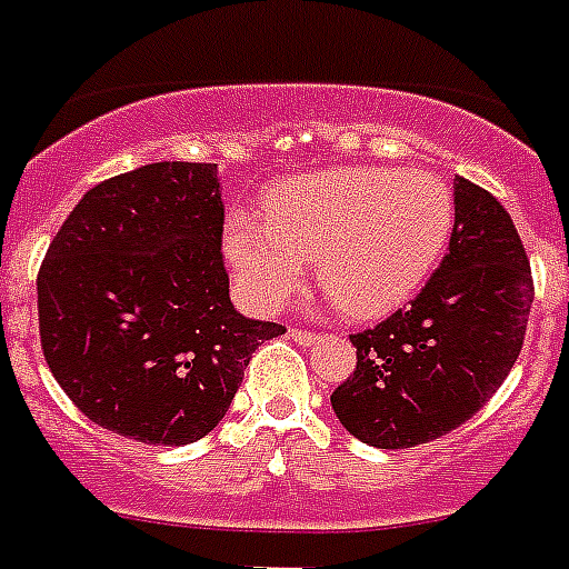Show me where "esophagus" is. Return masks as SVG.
Returning a JSON list of instances; mask_svg holds the SVG:
<instances>
[{"label": "esophagus", "instance_id": "34e87169", "mask_svg": "<svg viewBox=\"0 0 569 569\" xmlns=\"http://www.w3.org/2000/svg\"><path fill=\"white\" fill-rule=\"evenodd\" d=\"M290 338L297 340V343H302V347H313V343L320 340V335L308 329H290Z\"/></svg>", "mask_w": 569, "mask_h": 569}]
</instances>
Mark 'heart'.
I'll list each match as a JSON object with an SVG mask.
<instances>
[{
	"label": "heart",
	"instance_id": "heart-1",
	"mask_svg": "<svg viewBox=\"0 0 569 569\" xmlns=\"http://www.w3.org/2000/svg\"><path fill=\"white\" fill-rule=\"evenodd\" d=\"M456 229V199L429 170L338 167L279 181L267 217L231 211L222 249L238 293L276 313L308 270L349 317H381L422 288Z\"/></svg>",
	"mask_w": 569,
	"mask_h": 569
}]
</instances>
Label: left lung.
Segmentation results:
<instances>
[{
  "label": "left lung",
  "mask_w": 569,
  "mask_h": 569,
  "mask_svg": "<svg viewBox=\"0 0 569 569\" xmlns=\"http://www.w3.org/2000/svg\"><path fill=\"white\" fill-rule=\"evenodd\" d=\"M535 299L508 211L456 179V229L426 288L376 329L352 335L356 372L331 393L349 435L408 449L449 435L488 402L515 367Z\"/></svg>",
  "instance_id": "obj_1"
}]
</instances>
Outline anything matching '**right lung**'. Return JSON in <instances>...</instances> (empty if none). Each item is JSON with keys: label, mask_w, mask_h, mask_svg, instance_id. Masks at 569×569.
Here are the masks:
<instances>
[{"label": "right lung", "mask_w": 569, "mask_h": 569, "mask_svg": "<svg viewBox=\"0 0 569 569\" xmlns=\"http://www.w3.org/2000/svg\"><path fill=\"white\" fill-rule=\"evenodd\" d=\"M217 163L158 161L88 190L38 272L40 347L63 393L122 438L184 447L226 417L279 322L222 267Z\"/></svg>", "instance_id": "add662e5"}]
</instances>
